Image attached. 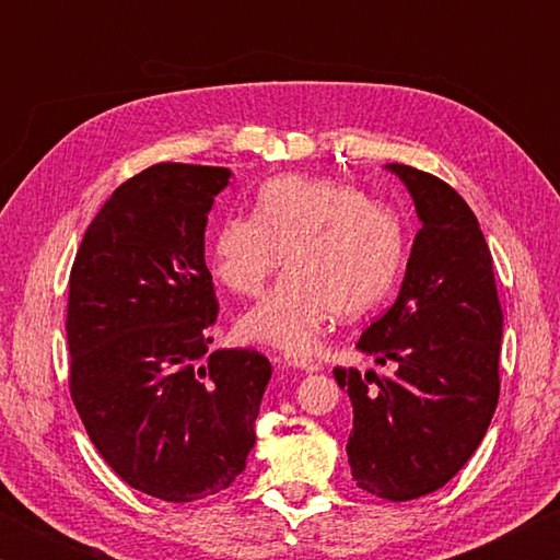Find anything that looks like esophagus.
<instances>
[{
    "label": "esophagus",
    "mask_w": 560,
    "mask_h": 560,
    "mask_svg": "<svg viewBox=\"0 0 560 560\" xmlns=\"http://www.w3.org/2000/svg\"><path fill=\"white\" fill-rule=\"evenodd\" d=\"M287 363L299 368V371H306V373H316L320 371V363H316L314 358H299V355H287Z\"/></svg>",
    "instance_id": "34e87169"
}]
</instances>
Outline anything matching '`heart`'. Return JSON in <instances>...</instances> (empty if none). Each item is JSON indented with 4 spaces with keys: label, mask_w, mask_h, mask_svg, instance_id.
<instances>
[{
    "label": "heart",
    "mask_w": 560,
    "mask_h": 560,
    "mask_svg": "<svg viewBox=\"0 0 560 560\" xmlns=\"http://www.w3.org/2000/svg\"><path fill=\"white\" fill-rule=\"evenodd\" d=\"M405 242V222L390 205L336 179L281 175L261 185L257 212L226 217L217 230L214 273L240 296H257L289 252L291 271L242 328L249 338L306 353L336 311L358 316L390 291Z\"/></svg>",
    "instance_id": "1"
}]
</instances>
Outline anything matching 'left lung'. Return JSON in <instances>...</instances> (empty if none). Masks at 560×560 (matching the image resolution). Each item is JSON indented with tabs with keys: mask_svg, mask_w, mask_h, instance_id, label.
Here are the masks:
<instances>
[{
	"mask_svg": "<svg viewBox=\"0 0 560 560\" xmlns=\"http://www.w3.org/2000/svg\"><path fill=\"white\" fill-rule=\"evenodd\" d=\"M387 170L410 189L422 230L400 293L358 348L393 375H334L353 402L346 450L355 485L410 501L447 485L485 440L499 402L504 314L487 240L457 189L410 165Z\"/></svg>",
	"mask_w": 560,
	"mask_h": 560,
	"instance_id": "left-lung-1",
	"label": "left lung"
}]
</instances>
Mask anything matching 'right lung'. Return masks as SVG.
<instances>
[{
	"label": "right lung",
	"mask_w": 560,
	"mask_h": 560,
	"mask_svg": "<svg viewBox=\"0 0 560 560\" xmlns=\"http://www.w3.org/2000/svg\"><path fill=\"white\" fill-rule=\"evenodd\" d=\"M226 167L158 163L93 217L69 277V390L110 469L155 499L187 504L246 467L267 355L207 353L220 303L205 224Z\"/></svg>",
	"instance_id": "obj_1"
}]
</instances>
